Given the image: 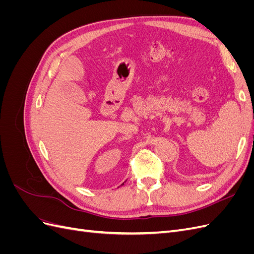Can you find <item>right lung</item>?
Instances as JSON below:
<instances>
[{"mask_svg":"<svg viewBox=\"0 0 254 254\" xmlns=\"http://www.w3.org/2000/svg\"><path fill=\"white\" fill-rule=\"evenodd\" d=\"M123 184H124V183H123Z\"/></svg>","mask_w":254,"mask_h":254,"instance_id":"obj_1","label":"right lung"}]
</instances>
